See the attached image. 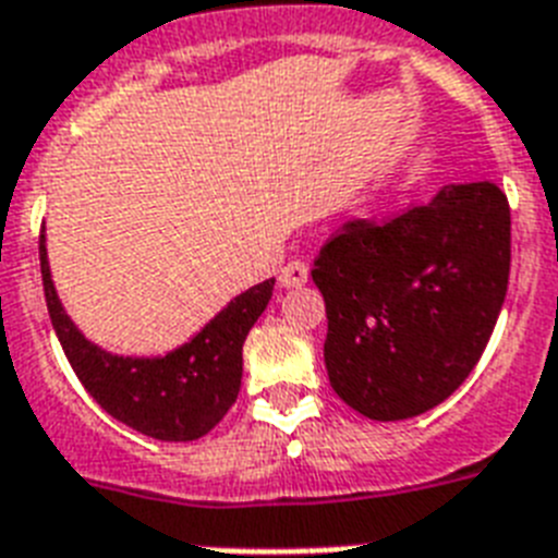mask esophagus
Instances as JSON below:
<instances>
[{
	"instance_id": "1",
	"label": "esophagus",
	"mask_w": 558,
	"mask_h": 558,
	"mask_svg": "<svg viewBox=\"0 0 558 558\" xmlns=\"http://www.w3.org/2000/svg\"><path fill=\"white\" fill-rule=\"evenodd\" d=\"M307 282V265L305 262H288L279 270V284L282 288H302Z\"/></svg>"
}]
</instances>
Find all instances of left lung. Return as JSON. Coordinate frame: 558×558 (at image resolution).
Masks as SVG:
<instances>
[{
    "label": "left lung",
    "instance_id": "1",
    "mask_svg": "<svg viewBox=\"0 0 558 558\" xmlns=\"http://www.w3.org/2000/svg\"><path fill=\"white\" fill-rule=\"evenodd\" d=\"M333 391L372 421L429 412L487 349L510 279V207L447 184L391 221H351L314 262Z\"/></svg>",
    "mask_w": 558,
    "mask_h": 558
}]
</instances>
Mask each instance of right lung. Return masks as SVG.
Wrapping results in <instances>:
<instances>
[{"label": "right lung", "instance_id": "obj_1", "mask_svg": "<svg viewBox=\"0 0 558 558\" xmlns=\"http://www.w3.org/2000/svg\"><path fill=\"white\" fill-rule=\"evenodd\" d=\"M39 265L48 314L71 368L97 403L155 440H198L227 414L242 386V349L274 296L276 279L253 284L218 311L202 331L167 354H111L80 331L62 307L48 265L46 235Z\"/></svg>", "mask_w": 558, "mask_h": 558}]
</instances>
